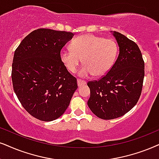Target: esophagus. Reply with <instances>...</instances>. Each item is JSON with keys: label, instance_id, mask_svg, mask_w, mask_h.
I'll list each match as a JSON object with an SVG mask.
<instances>
[{"label": "esophagus", "instance_id": "34e87169", "mask_svg": "<svg viewBox=\"0 0 159 159\" xmlns=\"http://www.w3.org/2000/svg\"><path fill=\"white\" fill-rule=\"evenodd\" d=\"M77 83H78V86H79V87H80V86L86 84V82L85 81H82V80H81V79H78L77 81Z\"/></svg>", "mask_w": 159, "mask_h": 159}]
</instances>
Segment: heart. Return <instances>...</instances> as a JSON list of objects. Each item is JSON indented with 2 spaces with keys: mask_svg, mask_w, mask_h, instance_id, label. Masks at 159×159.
I'll return each instance as SVG.
<instances>
[{
  "mask_svg": "<svg viewBox=\"0 0 159 159\" xmlns=\"http://www.w3.org/2000/svg\"><path fill=\"white\" fill-rule=\"evenodd\" d=\"M71 48L60 52V59L67 69L75 73L83 59L84 65L79 71L81 77L102 76L111 70L118 53V46L112 39L84 34L74 39Z\"/></svg>",
  "mask_w": 159,
  "mask_h": 159,
  "instance_id": "heart-1",
  "label": "heart"
}]
</instances>
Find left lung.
<instances>
[{"label": "left lung", "mask_w": 159, "mask_h": 159, "mask_svg": "<svg viewBox=\"0 0 159 159\" xmlns=\"http://www.w3.org/2000/svg\"><path fill=\"white\" fill-rule=\"evenodd\" d=\"M111 32L119 46V56L106 75L87 83L88 106L103 120L123 116L136 105L144 76V63L138 45L119 32Z\"/></svg>", "instance_id": "8db88e82"}]
</instances>
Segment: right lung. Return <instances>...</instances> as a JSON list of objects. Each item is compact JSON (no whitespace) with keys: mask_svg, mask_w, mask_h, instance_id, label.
Segmentation results:
<instances>
[{"mask_svg":"<svg viewBox=\"0 0 159 159\" xmlns=\"http://www.w3.org/2000/svg\"><path fill=\"white\" fill-rule=\"evenodd\" d=\"M73 36L71 32L34 30L22 40L14 54V91L26 111L42 121L60 117L78 88L76 78L60 59L61 48Z\"/></svg>","mask_w":159,"mask_h":159,"instance_id":"obj_1","label":"right lung"}]
</instances>
